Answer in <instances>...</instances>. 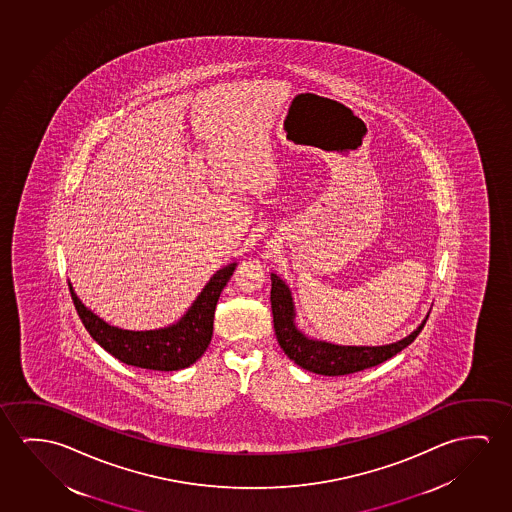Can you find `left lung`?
I'll use <instances>...</instances> for the list:
<instances>
[{"mask_svg": "<svg viewBox=\"0 0 512 512\" xmlns=\"http://www.w3.org/2000/svg\"><path fill=\"white\" fill-rule=\"evenodd\" d=\"M271 310L276 339L284 353L301 369L323 376H346L390 360L417 339L429 317L425 315L422 324L408 337L386 346H339L326 340L312 339L296 326V307L291 289L275 273H271Z\"/></svg>", "mask_w": 512, "mask_h": 512, "instance_id": "1", "label": "left lung"}]
</instances>
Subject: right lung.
Here are the masks:
<instances>
[{
  "label": "right lung",
  "mask_w": 512,
  "mask_h": 512,
  "mask_svg": "<svg viewBox=\"0 0 512 512\" xmlns=\"http://www.w3.org/2000/svg\"><path fill=\"white\" fill-rule=\"evenodd\" d=\"M236 262L218 269L177 323L158 330L133 331L111 326L76 296L69 282L74 307L92 339L120 362L140 369L181 370L197 362L211 344L214 310Z\"/></svg>",
  "instance_id": "right-lung-1"
}]
</instances>
